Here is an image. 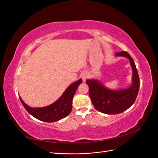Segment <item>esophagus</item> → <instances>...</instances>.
Instances as JSON below:
<instances>
[{"label":"esophagus","mask_w":158,"mask_h":158,"mask_svg":"<svg viewBox=\"0 0 158 158\" xmlns=\"http://www.w3.org/2000/svg\"><path fill=\"white\" fill-rule=\"evenodd\" d=\"M82 78L83 81H84V82H85V81L86 80V79L88 78V74L87 73H84V74H82Z\"/></svg>","instance_id":"obj_1"}]
</instances>
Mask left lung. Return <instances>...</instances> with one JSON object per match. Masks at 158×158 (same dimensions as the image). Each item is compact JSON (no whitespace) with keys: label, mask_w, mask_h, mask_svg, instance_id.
<instances>
[{"label":"left lung","mask_w":158,"mask_h":158,"mask_svg":"<svg viewBox=\"0 0 158 158\" xmlns=\"http://www.w3.org/2000/svg\"><path fill=\"white\" fill-rule=\"evenodd\" d=\"M117 56H125L130 61L132 70V84L129 88L113 90L106 88L97 80H87L89 95L94 107L98 111L116 114L131 107L136 99L140 88V78L135 62L126 51L117 52Z\"/></svg>","instance_id":"1"}]
</instances>
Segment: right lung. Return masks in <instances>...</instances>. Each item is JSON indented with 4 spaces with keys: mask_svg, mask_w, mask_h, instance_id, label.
I'll return each mask as SVG.
<instances>
[{
    "mask_svg": "<svg viewBox=\"0 0 158 158\" xmlns=\"http://www.w3.org/2000/svg\"><path fill=\"white\" fill-rule=\"evenodd\" d=\"M82 79H80L70 84L59 99L47 107L32 108L23 102L20 96L19 98L26 111L33 117L44 122H56L68 116L70 113L73 108L72 103L73 97L79 85L82 83Z\"/></svg>",
    "mask_w": 158,
    "mask_h": 158,
    "instance_id": "add662e5",
    "label": "right lung"
}]
</instances>
